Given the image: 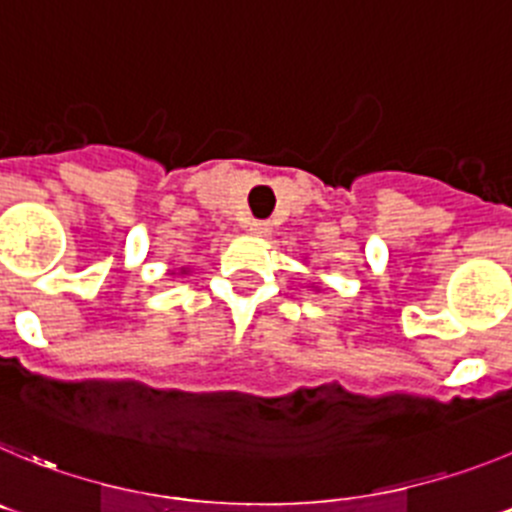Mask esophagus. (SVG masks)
Wrapping results in <instances>:
<instances>
[{
    "label": "esophagus",
    "instance_id": "34e87169",
    "mask_svg": "<svg viewBox=\"0 0 512 512\" xmlns=\"http://www.w3.org/2000/svg\"><path fill=\"white\" fill-rule=\"evenodd\" d=\"M247 229H250V234H255V237H267V234L273 232V224L265 222V219H252V222L247 224Z\"/></svg>",
    "mask_w": 512,
    "mask_h": 512
}]
</instances>
